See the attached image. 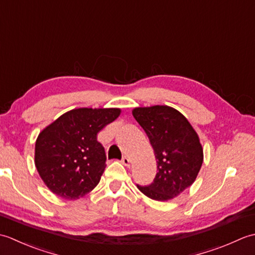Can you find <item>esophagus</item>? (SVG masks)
<instances>
[{"mask_svg":"<svg viewBox=\"0 0 255 255\" xmlns=\"http://www.w3.org/2000/svg\"><path fill=\"white\" fill-rule=\"evenodd\" d=\"M122 163H123L125 166L129 167V166H130V159H129L128 156H124L123 160H122Z\"/></svg>","mask_w":255,"mask_h":255,"instance_id":"esophagus-1","label":"esophagus"}]
</instances>
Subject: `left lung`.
Returning <instances> with one entry per match:
<instances>
[{"label":"left lung","instance_id":"left-lung-1","mask_svg":"<svg viewBox=\"0 0 255 255\" xmlns=\"http://www.w3.org/2000/svg\"><path fill=\"white\" fill-rule=\"evenodd\" d=\"M132 115L147 133L154 150L158 173L149 186H139L145 196L166 202L196 180L204 161L197 132L187 118L166 105L136 107Z\"/></svg>","mask_w":255,"mask_h":255}]
</instances>
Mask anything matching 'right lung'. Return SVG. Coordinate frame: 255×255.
I'll use <instances>...</instances> for the list:
<instances>
[{
    "instance_id": "add662e5",
    "label": "right lung",
    "mask_w": 255,
    "mask_h": 255,
    "mask_svg": "<svg viewBox=\"0 0 255 255\" xmlns=\"http://www.w3.org/2000/svg\"><path fill=\"white\" fill-rule=\"evenodd\" d=\"M121 113V108H75L42 129L35 144V165L53 194L74 200L96 187L106 167L97 133Z\"/></svg>"
}]
</instances>
